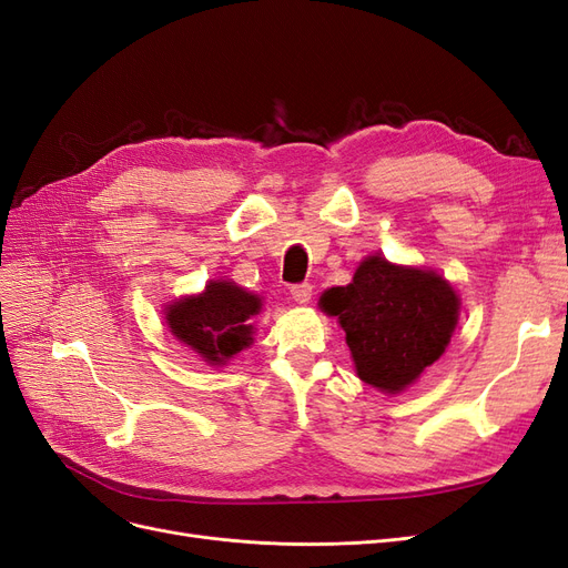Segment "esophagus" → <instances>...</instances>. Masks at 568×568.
I'll return each mask as SVG.
<instances>
[{
  "label": "esophagus",
  "mask_w": 568,
  "mask_h": 568,
  "mask_svg": "<svg viewBox=\"0 0 568 568\" xmlns=\"http://www.w3.org/2000/svg\"><path fill=\"white\" fill-rule=\"evenodd\" d=\"M291 296H294V301L296 303H301V305H305V303H311V296H313V284H296V286H291Z\"/></svg>",
  "instance_id": "1"
}]
</instances>
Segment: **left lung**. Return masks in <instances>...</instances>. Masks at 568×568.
Segmentation results:
<instances>
[{"label": "left lung", "mask_w": 568, "mask_h": 568, "mask_svg": "<svg viewBox=\"0 0 568 568\" xmlns=\"http://www.w3.org/2000/svg\"><path fill=\"white\" fill-rule=\"evenodd\" d=\"M338 317L357 376L398 393L432 367L455 332L459 301L440 274L390 265L382 255L359 263L348 286L322 296Z\"/></svg>", "instance_id": "left-lung-1"}]
</instances>
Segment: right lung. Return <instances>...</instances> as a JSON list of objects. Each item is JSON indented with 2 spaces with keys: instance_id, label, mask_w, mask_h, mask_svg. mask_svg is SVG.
Returning <instances> with one entry per match:
<instances>
[{
  "instance_id": "add662e5",
  "label": "right lung",
  "mask_w": 568,
  "mask_h": 568,
  "mask_svg": "<svg viewBox=\"0 0 568 568\" xmlns=\"http://www.w3.org/2000/svg\"><path fill=\"white\" fill-rule=\"evenodd\" d=\"M261 298L232 282H211L201 296L168 307V326L205 363L225 365L253 343L251 317L261 313Z\"/></svg>"
}]
</instances>
